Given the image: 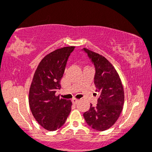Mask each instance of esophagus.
Here are the masks:
<instances>
[{
    "label": "esophagus",
    "instance_id": "esophagus-1",
    "mask_svg": "<svg viewBox=\"0 0 152 152\" xmlns=\"http://www.w3.org/2000/svg\"><path fill=\"white\" fill-rule=\"evenodd\" d=\"M72 103H73V104H77V103H78V102H79V99H73L72 100Z\"/></svg>",
    "mask_w": 152,
    "mask_h": 152
}]
</instances>
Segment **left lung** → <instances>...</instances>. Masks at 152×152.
<instances>
[{"label":"left lung","mask_w":152,"mask_h":152,"mask_svg":"<svg viewBox=\"0 0 152 152\" xmlns=\"http://www.w3.org/2000/svg\"><path fill=\"white\" fill-rule=\"evenodd\" d=\"M83 50L94 64V83L99 93L97 106L90 104V110L83 114L84 118L93 129L104 131L115 124L122 112L124 89L118 73L104 57L86 48Z\"/></svg>","instance_id":"8db88e82"}]
</instances>
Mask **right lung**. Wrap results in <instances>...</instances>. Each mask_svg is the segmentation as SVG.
<instances>
[{"mask_svg":"<svg viewBox=\"0 0 152 152\" xmlns=\"http://www.w3.org/2000/svg\"><path fill=\"white\" fill-rule=\"evenodd\" d=\"M74 46L52 52L37 66L29 91V105L35 120L42 127L55 131L65 123L71 112L70 100L55 95L60 90L67 60Z\"/></svg>","mask_w":152,"mask_h":152,"instance_id":"add662e5","label":"right lung"}]
</instances>
